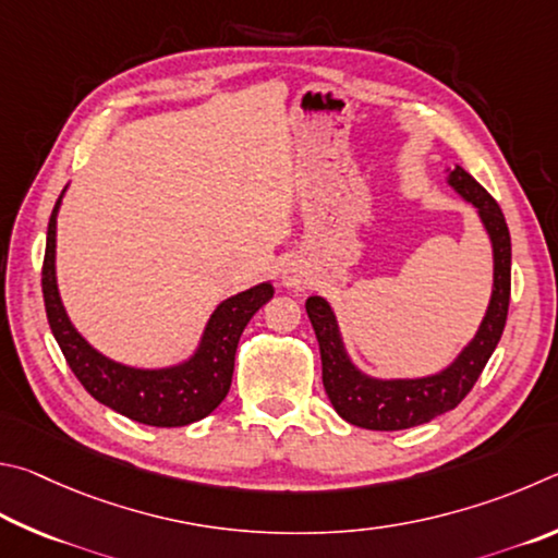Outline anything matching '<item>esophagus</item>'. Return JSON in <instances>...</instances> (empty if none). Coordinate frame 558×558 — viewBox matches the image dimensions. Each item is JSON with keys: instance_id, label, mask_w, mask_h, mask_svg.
<instances>
[{"instance_id": "34e87169", "label": "esophagus", "mask_w": 558, "mask_h": 558, "mask_svg": "<svg viewBox=\"0 0 558 558\" xmlns=\"http://www.w3.org/2000/svg\"><path fill=\"white\" fill-rule=\"evenodd\" d=\"M281 287L289 291H306L311 287V274L299 259H291L281 269Z\"/></svg>"}]
</instances>
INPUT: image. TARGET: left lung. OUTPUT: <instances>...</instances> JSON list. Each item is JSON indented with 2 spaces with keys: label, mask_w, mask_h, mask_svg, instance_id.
Wrapping results in <instances>:
<instances>
[{
  "label": "left lung",
  "mask_w": 558,
  "mask_h": 558,
  "mask_svg": "<svg viewBox=\"0 0 558 558\" xmlns=\"http://www.w3.org/2000/svg\"><path fill=\"white\" fill-rule=\"evenodd\" d=\"M446 183L471 203L493 247V291L475 336L444 369L422 377H375L350 357L338 316L324 296L306 301V314L316 330L324 387L330 404L348 424L369 432H402L451 412L463 402L500 343L510 308L512 242L500 205L461 166L446 169Z\"/></svg>",
  "instance_id": "left-lung-1"
}]
</instances>
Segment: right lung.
<instances>
[{
  "label": "right lung",
  "mask_w": 558,
  "mask_h": 558,
  "mask_svg": "<svg viewBox=\"0 0 558 558\" xmlns=\"http://www.w3.org/2000/svg\"><path fill=\"white\" fill-rule=\"evenodd\" d=\"M68 185L56 201L48 220L46 257H44V304L48 326L56 343L71 365L73 375L97 402L110 407L132 422L146 426H189L213 414L230 392L234 353L242 330L252 316L274 296L271 281H262L230 299L220 301L210 318L205 320L203 333L193 353L173 365L136 367L107 357L73 326L63 306L56 277V228Z\"/></svg>",
  "instance_id": "right-lung-1"
}]
</instances>
